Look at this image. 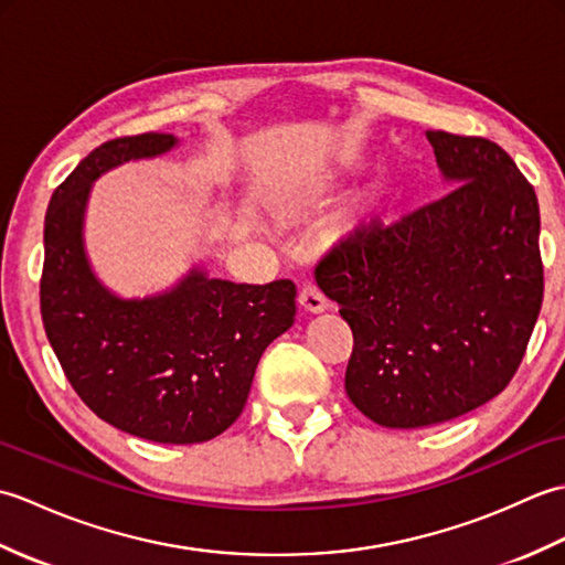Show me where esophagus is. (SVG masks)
I'll list each match as a JSON object with an SVG mask.
<instances>
[{
    "instance_id": "obj_1",
    "label": "esophagus",
    "mask_w": 565,
    "mask_h": 565,
    "mask_svg": "<svg viewBox=\"0 0 565 565\" xmlns=\"http://www.w3.org/2000/svg\"><path fill=\"white\" fill-rule=\"evenodd\" d=\"M298 303H301L308 313H322V310H328V298L322 296V291L318 289L316 284H303L301 294H298Z\"/></svg>"
}]
</instances>
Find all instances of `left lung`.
<instances>
[{"mask_svg": "<svg viewBox=\"0 0 565 565\" xmlns=\"http://www.w3.org/2000/svg\"><path fill=\"white\" fill-rule=\"evenodd\" d=\"M427 140L451 189L356 225L316 267L354 334L347 395L391 429L447 423L505 391L544 298L534 186L486 138Z\"/></svg>", "mask_w": 565, "mask_h": 565, "instance_id": "left-lung-1", "label": "left lung"}]
</instances>
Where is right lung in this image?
Masks as SVG:
<instances>
[{"mask_svg":"<svg viewBox=\"0 0 565 565\" xmlns=\"http://www.w3.org/2000/svg\"><path fill=\"white\" fill-rule=\"evenodd\" d=\"M177 146L172 134L109 140L55 189L43 231L41 316L72 388L104 423L160 444H199L243 413L262 352L294 326L296 286L211 279L203 267L146 298H121L99 281L84 247L92 184Z\"/></svg>","mask_w":565,"mask_h":565,"instance_id":"1","label":"right lung"}]
</instances>
